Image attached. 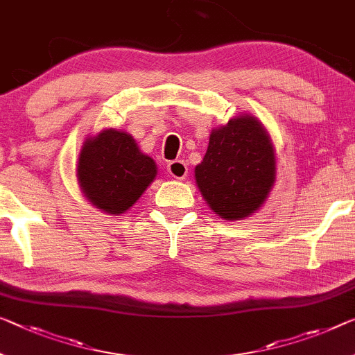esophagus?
Here are the masks:
<instances>
[{
	"label": "esophagus",
	"mask_w": 355,
	"mask_h": 355,
	"mask_svg": "<svg viewBox=\"0 0 355 355\" xmlns=\"http://www.w3.org/2000/svg\"><path fill=\"white\" fill-rule=\"evenodd\" d=\"M166 168L174 179H185L187 176V165L182 160H173L168 163Z\"/></svg>",
	"instance_id": "1"
}]
</instances>
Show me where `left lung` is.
I'll list each match as a JSON object with an SVG mask.
<instances>
[{
    "mask_svg": "<svg viewBox=\"0 0 355 355\" xmlns=\"http://www.w3.org/2000/svg\"><path fill=\"white\" fill-rule=\"evenodd\" d=\"M195 181L222 219L241 220L257 211L276 181L275 149L263 125L243 114L212 130Z\"/></svg>",
    "mask_w": 355,
    "mask_h": 355,
    "instance_id": "obj_1",
    "label": "left lung"
}]
</instances>
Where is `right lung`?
I'll list each match as a JSON object with an SVG mask.
<instances>
[{
	"label": "right lung",
	"instance_id": "right-lung-1",
	"mask_svg": "<svg viewBox=\"0 0 355 355\" xmlns=\"http://www.w3.org/2000/svg\"><path fill=\"white\" fill-rule=\"evenodd\" d=\"M157 165L125 132L103 130L87 138L78 162V181L85 198L107 214H122L154 182Z\"/></svg>",
	"mask_w": 355,
	"mask_h": 355
}]
</instances>
